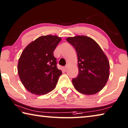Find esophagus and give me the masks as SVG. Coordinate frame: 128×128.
Wrapping results in <instances>:
<instances>
[{
    "mask_svg": "<svg viewBox=\"0 0 128 128\" xmlns=\"http://www.w3.org/2000/svg\"><path fill=\"white\" fill-rule=\"evenodd\" d=\"M67 68H68V66H65L64 67V70H67Z\"/></svg>",
    "mask_w": 128,
    "mask_h": 128,
    "instance_id": "esophagus-1",
    "label": "esophagus"
}]
</instances>
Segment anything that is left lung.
I'll return each instance as SVG.
<instances>
[{"instance_id": "8db88e82", "label": "left lung", "mask_w": 128, "mask_h": 128, "mask_svg": "<svg viewBox=\"0 0 128 128\" xmlns=\"http://www.w3.org/2000/svg\"><path fill=\"white\" fill-rule=\"evenodd\" d=\"M66 40L74 46L78 55L79 74L72 79L76 90L84 94H94L106 85L109 77L108 58L94 40L86 36L69 37Z\"/></svg>"}]
</instances>
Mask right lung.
<instances>
[{"label": "right lung", "mask_w": 128, "mask_h": 128, "mask_svg": "<svg viewBox=\"0 0 128 128\" xmlns=\"http://www.w3.org/2000/svg\"><path fill=\"white\" fill-rule=\"evenodd\" d=\"M62 40L56 35L42 36L28 44L20 55L18 72L26 90L36 95L55 88L62 70L56 66L54 51Z\"/></svg>", "instance_id": "right-lung-1"}]
</instances>
